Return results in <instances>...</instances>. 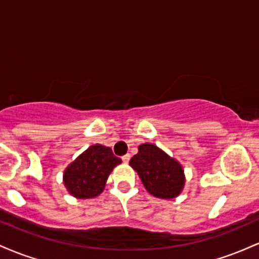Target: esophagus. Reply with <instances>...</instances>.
<instances>
[{"mask_svg": "<svg viewBox=\"0 0 259 259\" xmlns=\"http://www.w3.org/2000/svg\"><path fill=\"white\" fill-rule=\"evenodd\" d=\"M121 159H123L124 163H127V162H129V160H130V154H129V153L124 154V156L121 157Z\"/></svg>", "mask_w": 259, "mask_h": 259, "instance_id": "obj_1", "label": "esophagus"}]
</instances>
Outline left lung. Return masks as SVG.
I'll return each mask as SVG.
<instances>
[{
    "instance_id": "1",
    "label": "left lung",
    "mask_w": 259,
    "mask_h": 259,
    "mask_svg": "<svg viewBox=\"0 0 259 259\" xmlns=\"http://www.w3.org/2000/svg\"><path fill=\"white\" fill-rule=\"evenodd\" d=\"M129 164L138 171L145 189L154 197L169 200L183 191L185 185L183 167L156 145H140L139 152Z\"/></svg>"
}]
</instances>
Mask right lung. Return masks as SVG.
Returning a JSON list of instances; mask_svg holds the SVG:
<instances>
[{"mask_svg":"<svg viewBox=\"0 0 259 259\" xmlns=\"http://www.w3.org/2000/svg\"><path fill=\"white\" fill-rule=\"evenodd\" d=\"M120 163L109 147L92 145L64 170L65 189L76 198L96 197L105 189L113 168Z\"/></svg>","mask_w":259,"mask_h":259,"instance_id":"obj_1","label":"right lung"}]
</instances>
